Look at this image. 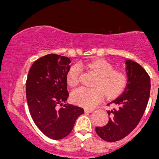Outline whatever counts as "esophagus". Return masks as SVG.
<instances>
[{"label": "esophagus", "instance_id": "1", "mask_svg": "<svg viewBox=\"0 0 159 159\" xmlns=\"http://www.w3.org/2000/svg\"><path fill=\"white\" fill-rule=\"evenodd\" d=\"M94 110L95 109H93V108H86V109H84V111L86 112H89V113H90V112H93L94 111Z\"/></svg>", "mask_w": 159, "mask_h": 159}]
</instances>
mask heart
Masks as SVG:
<instances>
[{
  "label": "heart",
  "instance_id": "obj_1",
  "mask_svg": "<svg viewBox=\"0 0 159 159\" xmlns=\"http://www.w3.org/2000/svg\"><path fill=\"white\" fill-rule=\"evenodd\" d=\"M87 69L98 75L95 87H79L71 94V99L76 104L85 107H95L102 100L104 94L108 98L116 97L123 90L126 84V76L123 72L113 70L112 66L103 59H97L84 64ZM80 67L75 65L67 73V82L75 87L79 82Z\"/></svg>",
  "mask_w": 159,
  "mask_h": 159
}]
</instances>
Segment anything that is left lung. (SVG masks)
I'll return each instance as SVG.
<instances>
[{
    "label": "left lung",
    "mask_w": 159,
    "mask_h": 159,
    "mask_svg": "<svg viewBox=\"0 0 159 159\" xmlns=\"http://www.w3.org/2000/svg\"><path fill=\"white\" fill-rule=\"evenodd\" d=\"M125 65L127 85L123 93L110 102L118 107L107 110L110 118L106 125L95 128L99 136L107 142L123 139L136 127L150 97L151 80L146 70L130 59H126Z\"/></svg>",
    "instance_id": "8db88e82"
}]
</instances>
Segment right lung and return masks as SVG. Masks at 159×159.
I'll list each match as a JSON object with an SVG mask.
<instances>
[{"label": "right lung", "instance_id": "right-lung-1", "mask_svg": "<svg viewBox=\"0 0 159 159\" xmlns=\"http://www.w3.org/2000/svg\"><path fill=\"white\" fill-rule=\"evenodd\" d=\"M70 63L69 57L46 55L32 64L26 80L30 113L39 130L52 139L68 135L76 120L84 113L82 107L66 103Z\"/></svg>", "mask_w": 159, "mask_h": 159}]
</instances>
